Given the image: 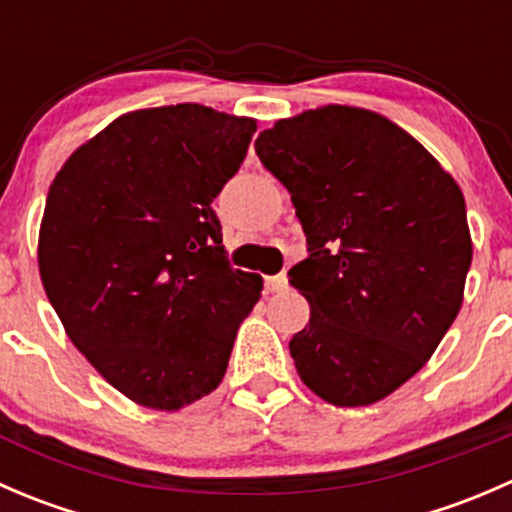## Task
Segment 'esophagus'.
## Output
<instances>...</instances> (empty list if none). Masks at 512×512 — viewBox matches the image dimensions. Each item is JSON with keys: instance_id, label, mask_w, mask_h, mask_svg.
I'll list each match as a JSON object with an SVG mask.
<instances>
[{"instance_id": "34e87169", "label": "esophagus", "mask_w": 512, "mask_h": 512, "mask_svg": "<svg viewBox=\"0 0 512 512\" xmlns=\"http://www.w3.org/2000/svg\"><path fill=\"white\" fill-rule=\"evenodd\" d=\"M282 289H287V277L285 275L265 277V292H282Z\"/></svg>"}]
</instances>
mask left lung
Returning a JSON list of instances; mask_svg holds the SVG:
<instances>
[{
  "instance_id": "8db88e82",
  "label": "left lung",
  "mask_w": 512,
  "mask_h": 512,
  "mask_svg": "<svg viewBox=\"0 0 512 512\" xmlns=\"http://www.w3.org/2000/svg\"><path fill=\"white\" fill-rule=\"evenodd\" d=\"M292 195L307 257L287 272L309 324L289 342L297 374L334 406H369L421 369L463 302L466 200L404 128L324 106L257 136Z\"/></svg>"
}]
</instances>
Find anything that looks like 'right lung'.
Here are the masks:
<instances>
[{
    "instance_id": "1",
    "label": "right lung",
    "mask_w": 512,
    "mask_h": 512,
    "mask_svg": "<svg viewBox=\"0 0 512 512\" xmlns=\"http://www.w3.org/2000/svg\"><path fill=\"white\" fill-rule=\"evenodd\" d=\"M252 118L200 103L108 123L54 178L39 272L66 334L113 389L178 411L218 389L262 277L235 270L213 200Z\"/></svg>"
}]
</instances>
